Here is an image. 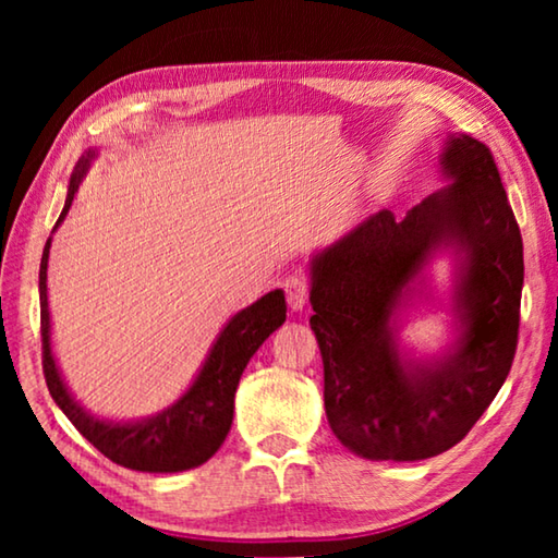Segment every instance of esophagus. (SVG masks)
Instances as JSON below:
<instances>
[{
	"label": "esophagus",
	"mask_w": 558,
	"mask_h": 558,
	"mask_svg": "<svg viewBox=\"0 0 558 558\" xmlns=\"http://www.w3.org/2000/svg\"><path fill=\"white\" fill-rule=\"evenodd\" d=\"M286 298H288V305L292 313L305 310L307 300H310V278L305 276V272H295V276H290L286 280Z\"/></svg>",
	"instance_id": "1"
}]
</instances>
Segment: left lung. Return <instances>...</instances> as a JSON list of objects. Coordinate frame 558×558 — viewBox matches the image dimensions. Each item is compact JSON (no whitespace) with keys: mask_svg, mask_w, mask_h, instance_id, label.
<instances>
[{"mask_svg":"<svg viewBox=\"0 0 558 558\" xmlns=\"http://www.w3.org/2000/svg\"><path fill=\"white\" fill-rule=\"evenodd\" d=\"M450 184L393 219L381 209L313 258L310 327L325 364L329 428L369 460H423L468 436L512 369L524 282L522 233L489 147L450 135ZM440 247L459 256L461 339L436 363H409L390 317Z\"/></svg>","mask_w":558,"mask_h":558,"instance_id":"obj_1","label":"left lung"}]
</instances>
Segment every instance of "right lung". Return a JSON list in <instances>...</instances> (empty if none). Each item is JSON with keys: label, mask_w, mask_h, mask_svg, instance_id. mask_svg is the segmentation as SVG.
I'll return each instance as SVG.
<instances>
[{"label": "right lung", "mask_w": 558, "mask_h": 558, "mask_svg": "<svg viewBox=\"0 0 558 558\" xmlns=\"http://www.w3.org/2000/svg\"><path fill=\"white\" fill-rule=\"evenodd\" d=\"M88 153L75 165L69 184V196L59 216V226L71 209L73 194L78 192V182L86 174L90 159ZM51 239L46 241L41 270H39V295H41V354L44 376L51 399L69 415V421L90 446H96L108 460L122 468L140 472H182L199 468L221 448L231 430L233 421V396L239 389L241 374L258 347L286 323V295L282 290H272L268 295L253 302L241 313H235L223 332L216 339L209 356L202 366L199 376L189 386V391L177 403L169 405L153 418L135 423H112L93 418L83 411L73 396L65 389L59 366L51 354L49 337V298H46V268H49Z\"/></svg>", "instance_id": "right-lung-1"}]
</instances>
